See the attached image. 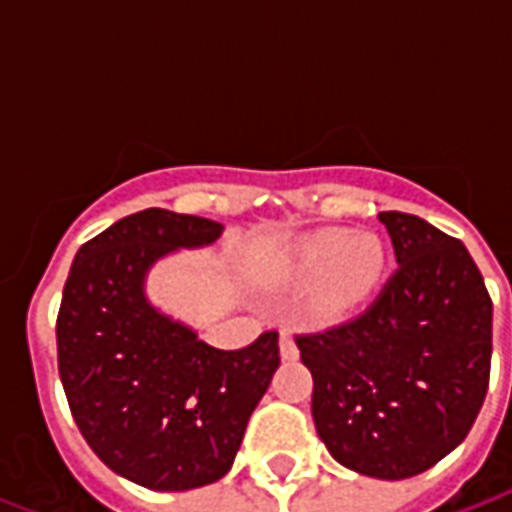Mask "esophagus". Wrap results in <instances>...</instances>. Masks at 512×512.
Returning <instances> with one entry per match:
<instances>
[{
    "label": "esophagus",
    "instance_id": "obj_1",
    "mask_svg": "<svg viewBox=\"0 0 512 512\" xmlns=\"http://www.w3.org/2000/svg\"><path fill=\"white\" fill-rule=\"evenodd\" d=\"M279 354H282V359H296L299 356L296 340H293V334L288 329H282V334H279Z\"/></svg>",
    "mask_w": 512,
    "mask_h": 512
}]
</instances>
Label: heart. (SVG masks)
Returning a JSON list of instances; mask_svg holds the SVG:
<instances>
[{
	"instance_id": "b5f03b06",
	"label": "heart",
	"mask_w": 512,
	"mask_h": 512,
	"mask_svg": "<svg viewBox=\"0 0 512 512\" xmlns=\"http://www.w3.org/2000/svg\"><path fill=\"white\" fill-rule=\"evenodd\" d=\"M384 246L373 235L326 230L310 238L299 252V277L315 285V315L343 321L373 299L384 277Z\"/></svg>"
}]
</instances>
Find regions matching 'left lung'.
Listing matches in <instances>:
<instances>
[{
  "instance_id": "obj_1",
  "label": "left lung",
  "mask_w": 512,
  "mask_h": 512,
  "mask_svg": "<svg viewBox=\"0 0 512 512\" xmlns=\"http://www.w3.org/2000/svg\"><path fill=\"white\" fill-rule=\"evenodd\" d=\"M397 268L359 318L299 334L312 419L334 461L406 480L452 452L483 408L494 304L466 246L419 216L378 213Z\"/></svg>"
}]
</instances>
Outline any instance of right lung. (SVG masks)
Masks as SVG:
<instances>
[{"mask_svg": "<svg viewBox=\"0 0 512 512\" xmlns=\"http://www.w3.org/2000/svg\"><path fill=\"white\" fill-rule=\"evenodd\" d=\"M222 224L147 208L76 252L57 315V365L87 444L153 491H189L230 472L246 422L279 367V334L222 351L145 299V274L175 249L208 246Z\"/></svg>", "mask_w": 512, "mask_h": 512, "instance_id": "obj_1", "label": "right lung"}]
</instances>
